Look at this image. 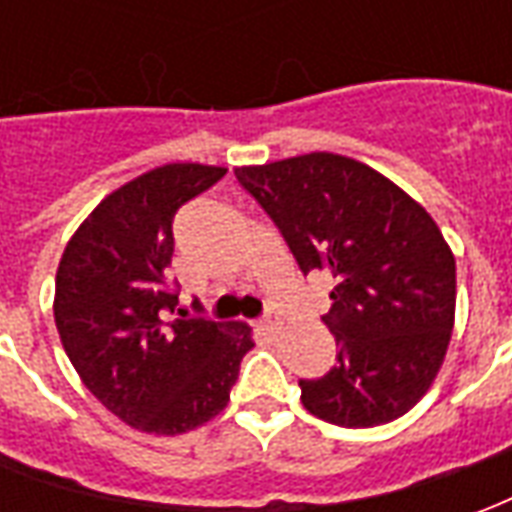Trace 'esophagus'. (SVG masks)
<instances>
[{"instance_id":"obj_1","label":"esophagus","mask_w":512,"mask_h":512,"mask_svg":"<svg viewBox=\"0 0 512 512\" xmlns=\"http://www.w3.org/2000/svg\"><path fill=\"white\" fill-rule=\"evenodd\" d=\"M257 329L263 334H274L279 329V315L277 312H266L263 318H260V323H257Z\"/></svg>"}]
</instances>
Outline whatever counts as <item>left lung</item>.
<instances>
[{
  "label": "left lung",
  "mask_w": 512,
  "mask_h": 512,
  "mask_svg": "<svg viewBox=\"0 0 512 512\" xmlns=\"http://www.w3.org/2000/svg\"><path fill=\"white\" fill-rule=\"evenodd\" d=\"M235 178L301 271L334 279L323 321L337 365L299 381L304 408L340 428L403 417L439 376L455 323V257L439 224L381 172L337 153L235 167Z\"/></svg>",
  "instance_id": "8db88e82"
}]
</instances>
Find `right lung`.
Segmentation results:
<instances>
[{
    "mask_svg": "<svg viewBox=\"0 0 512 512\" xmlns=\"http://www.w3.org/2000/svg\"><path fill=\"white\" fill-rule=\"evenodd\" d=\"M224 167L164 164L95 205L62 252L54 323L82 384L126 425L178 436L230 403L246 323L169 318L178 304L164 282L172 219L183 202L224 178Z\"/></svg>",
    "mask_w": 512,
    "mask_h": 512,
    "instance_id": "1",
    "label": "right lung"
}]
</instances>
